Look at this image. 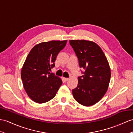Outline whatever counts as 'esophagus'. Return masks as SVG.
<instances>
[{
    "label": "esophagus",
    "mask_w": 133,
    "mask_h": 133,
    "mask_svg": "<svg viewBox=\"0 0 133 133\" xmlns=\"http://www.w3.org/2000/svg\"><path fill=\"white\" fill-rule=\"evenodd\" d=\"M63 80L64 81V82H66V81H68L69 80V78H64V77H63Z\"/></svg>",
    "instance_id": "1"
}]
</instances>
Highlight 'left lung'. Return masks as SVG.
I'll list each match as a JSON object with an SVG mask.
<instances>
[{
  "label": "left lung",
  "mask_w": 133,
  "mask_h": 133,
  "mask_svg": "<svg viewBox=\"0 0 133 133\" xmlns=\"http://www.w3.org/2000/svg\"><path fill=\"white\" fill-rule=\"evenodd\" d=\"M69 43L78 59L79 67L85 70L83 76L78 77V85L72 90L73 97L82 105H92L108 90L111 74L108 60L95 42L70 40Z\"/></svg>",
  "instance_id": "left-lung-1"
}]
</instances>
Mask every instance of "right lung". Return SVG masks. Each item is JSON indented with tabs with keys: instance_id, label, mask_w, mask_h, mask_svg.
I'll return each mask as SVG.
<instances>
[{
	"instance_id": "add662e5",
	"label": "right lung",
	"mask_w": 133,
	"mask_h": 133,
	"mask_svg": "<svg viewBox=\"0 0 133 133\" xmlns=\"http://www.w3.org/2000/svg\"><path fill=\"white\" fill-rule=\"evenodd\" d=\"M67 40L40 43L32 48L22 66L21 77L26 92L37 103L50 101L62 84L60 78L50 71Z\"/></svg>"
}]
</instances>
